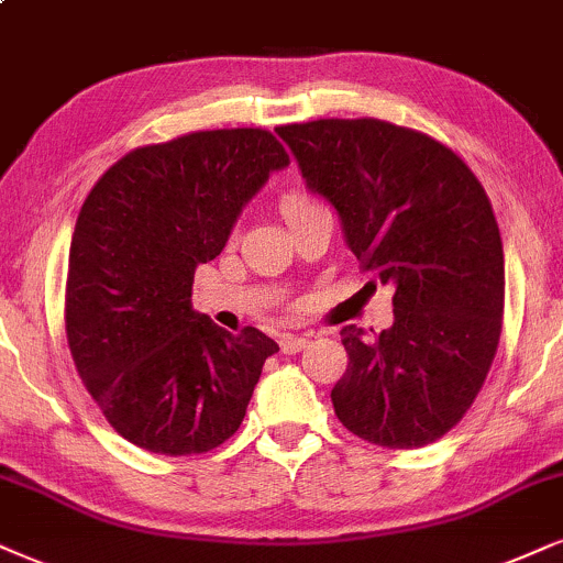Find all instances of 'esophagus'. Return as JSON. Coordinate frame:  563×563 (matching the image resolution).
I'll return each mask as SVG.
<instances>
[{"mask_svg":"<svg viewBox=\"0 0 563 563\" xmlns=\"http://www.w3.org/2000/svg\"><path fill=\"white\" fill-rule=\"evenodd\" d=\"M279 346H282L284 355H297V352H302L305 346H308V339H305V336H295V334H287V336H282Z\"/></svg>","mask_w":563,"mask_h":563,"instance_id":"esophagus-1","label":"esophagus"}]
</instances>
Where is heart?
<instances>
[{
	"mask_svg": "<svg viewBox=\"0 0 563 563\" xmlns=\"http://www.w3.org/2000/svg\"><path fill=\"white\" fill-rule=\"evenodd\" d=\"M316 208H321V206H318L310 196H305L302 190H287L282 196V217L287 219V224H292L295 219L305 217V213L316 211Z\"/></svg>",
	"mask_w": 563,
	"mask_h": 563,
	"instance_id": "heart-1",
	"label": "heart"
}]
</instances>
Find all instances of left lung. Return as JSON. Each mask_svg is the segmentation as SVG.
I'll return each mask as SVG.
<instances>
[{
  "label": "left lung",
  "instance_id": "obj_1",
  "mask_svg": "<svg viewBox=\"0 0 563 563\" xmlns=\"http://www.w3.org/2000/svg\"><path fill=\"white\" fill-rule=\"evenodd\" d=\"M305 183L336 208L346 245L394 284V325H344L336 418L367 443L418 449L464 418L494 363L504 245L483 185L454 151L384 120L282 124Z\"/></svg>",
  "mask_w": 563,
  "mask_h": 563
}]
</instances>
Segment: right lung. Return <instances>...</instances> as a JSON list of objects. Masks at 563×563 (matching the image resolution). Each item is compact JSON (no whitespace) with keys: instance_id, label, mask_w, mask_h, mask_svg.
Returning a JSON list of instances; mask_svg holds the SVG:
<instances>
[{"instance_id":"add662e5","label":"right lung","mask_w":563,"mask_h":563,"mask_svg":"<svg viewBox=\"0 0 563 563\" xmlns=\"http://www.w3.org/2000/svg\"><path fill=\"white\" fill-rule=\"evenodd\" d=\"M284 166L268 130H203L130 151L88 192L69 245L67 344L103 418L135 446L187 456L238 433L279 344L192 310V276Z\"/></svg>"}]
</instances>
